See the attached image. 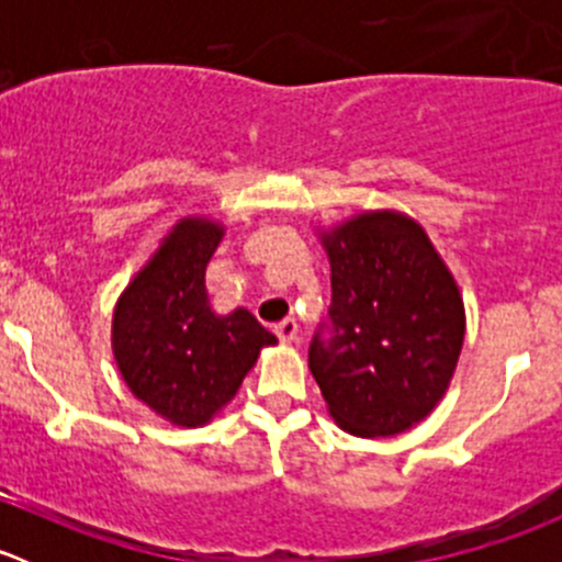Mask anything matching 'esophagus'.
I'll return each instance as SVG.
<instances>
[{
    "mask_svg": "<svg viewBox=\"0 0 562 562\" xmlns=\"http://www.w3.org/2000/svg\"><path fill=\"white\" fill-rule=\"evenodd\" d=\"M274 334L280 337V342H293V339L299 337V323L293 321V317H288V321L277 323Z\"/></svg>",
    "mask_w": 562,
    "mask_h": 562,
    "instance_id": "obj_1",
    "label": "esophagus"
}]
</instances>
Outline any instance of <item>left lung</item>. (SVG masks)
<instances>
[{"label": "left lung", "instance_id": "8db88e82", "mask_svg": "<svg viewBox=\"0 0 562 562\" xmlns=\"http://www.w3.org/2000/svg\"><path fill=\"white\" fill-rule=\"evenodd\" d=\"M331 263L328 337L310 372L328 413L356 438H391L435 411L464 342V304L427 231L391 209L323 231Z\"/></svg>", "mask_w": 562, "mask_h": 562}]
</instances>
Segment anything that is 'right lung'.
<instances>
[{
	"label": "right lung",
	"instance_id": "1",
	"mask_svg": "<svg viewBox=\"0 0 562 562\" xmlns=\"http://www.w3.org/2000/svg\"><path fill=\"white\" fill-rule=\"evenodd\" d=\"M225 228L184 217L133 277L113 310V359L135 400L176 427H203L236 396L260 348L277 345L252 313L217 315L206 266Z\"/></svg>",
	"mask_w": 562,
	"mask_h": 562
}]
</instances>
